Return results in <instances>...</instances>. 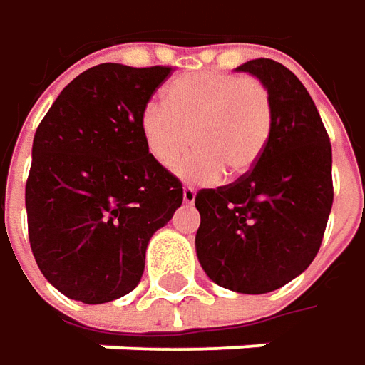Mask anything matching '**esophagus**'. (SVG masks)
Wrapping results in <instances>:
<instances>
[{
  "label": "esophagus",
  "instance_id": "obj_1",
  "mask_svg": "<svg viewBox=\"0 0 365 365\" xmlns=\"http://www.w3.org/2000/svg\"><path fill=\"white\" fill-rule=\"evenodd\" d=\"M195 202V192L192 187H183V204H187V206H192Z\"/></svg>",
  "mask_w": 365,
  "mask_h": 365
}]
</instances>
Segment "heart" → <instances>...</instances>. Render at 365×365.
I'll use <instances>...</instances> for the list:
<instances>
[{"instance_id":"1","label":"heart","mask_w":365,"mask_h":365,"mask_svg":"<svg viewBox=\"0 0 365 365\" xmlns=\"http://www.w3.org/2000/svg\"><path fill=\"white\" fill-rule=\"evenodd\" d=\"M163 105H147L139 129L149 155L192 183H216L245 175L264 153L272 129L269 88L257 78L204 70L183 74L163 91Z\"/></svg>"}]
</instances>
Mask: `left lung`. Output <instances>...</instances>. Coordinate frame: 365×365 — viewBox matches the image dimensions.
Listing matches in <instances>:
<instances>
[{
  "instance_id": "obj_1",
  "label": "left lung",
  "mask_w": 365,
  "mask_h": 365,
  "mask_svg": "<svg viewBox=\"0 0 365 365\" xmlns=\"http://www.w3.org/2000/svg\"><path fill=\"white\" fill-rule=\"evenodd\" d=\"M272 101V129L257 165L238 182L195 195V255L216 284L262 295L305 272L333 204L331 143L303 82L283 64H240Z\"/></svg>"
}]
</instances>
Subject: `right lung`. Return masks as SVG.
<instances>
[{"mask_svg":"<svg viewBox=\"0 0 365 365\" xmlns=\"http://www.w3.org/2000/svg\"><path fill=\"white\" fill-rule=\"evenodd\" d=\"M171 68L98 64L58 95L34 135L30 245L48 283L101 305L131 293L151 236L182 206L178 178L145 147L139 117Z\"/></svg>","mask_w":365,"mask_h":365,"instance_id":"right-lung-1","label":"right lung"}]
</instances>
